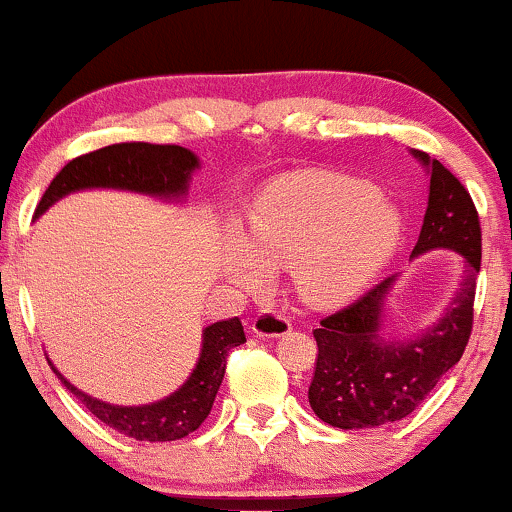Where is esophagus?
I'll list each match as a JSON object with an SVG mask.
<instances>
[{
    "label": "esophagus",
    "mask_w": 512,
    "mask_h": 512,
    "mask_svg": "<svg viewBox=\"0 0 512 512\" xmlns=\"http://www.w3.org/2000/svg\"><path fill=\"white\" fill-rule=\"evenodd\" d=\"M251 331L261 338H277L291 331V322L287 315L275 313V310H263V313L256 315L254 324H251Z\"/></svg>",
    "instance_id": "esophagus-1"
}]
</instances>
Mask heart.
Returning a JSON list of instances; mask_svg holds the SVG:
<instances>
[{
    "label": "heart",
    "instance_id": "heart-1",
    "mask_svg": "<svg viewBox=\"0 0 512 512\" xmlns=\"http://www.w3.org/2000/svg\"><path fill=\"white\" fill-rule=\"evenodd\" d=\"M402 216L376 185L341 174L289 178L256 199L247 237L225 242V272L258 291L270 268H296L303 296L334 305L353 296L393 256Z\"/></svg>",
    "mask_w": 512,
    "mask_h": 512
}]
</instances>
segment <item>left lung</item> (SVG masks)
<instances>
[{"instance_id":"obj_1","label":"left lung","mask_w":512,"mask_h":512,"mask_svg":"<svg viewBox=\"0 0 512 512\" xmlns=\"http://www.w3.org/2000/svg\"><path fill=\"white\" fill-rule=\"evenodd\" d=\"M428 171V209L411 258L449 249L463 258L461 282L442 315L407 338H386L390 275L360 301L324 317L317 341L310 407L341 430L400 421L426 400L437 381L461 360L473 329V301L482 261V232L475 204L459 178L426 152L411 150Z\"/></svg>"}]
</instances>
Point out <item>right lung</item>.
<instances>
[{"instance_id":"add662e5","label":"right lung","mask_w":512,"mask_h":512,"mask_svg":"<svg viewBox=\"0 0 512 512\" xmlns=\"http://www.w3.org/2000/svg\"><path fill=\"white\" fill-rule=\"evenodd\" d=\"M197 169L199 157L181 145H108V148L94 150L65 164L39 199L35 218L72 192L96 188L129 190L164 199V202H183L192 174ZM242 343H247V336H244L240 317L209 324L202 331V348H199L195 369L185 378L183 386L162 400L138 404V407H122V404H110L86 395L53 367L49 357L46 360H49L53 374L61 378L63 386L105 426L141 442H174L195 433L209 416L218 388L223 383L225 357L230 348Z\"/></svg>"}]
</instances>
